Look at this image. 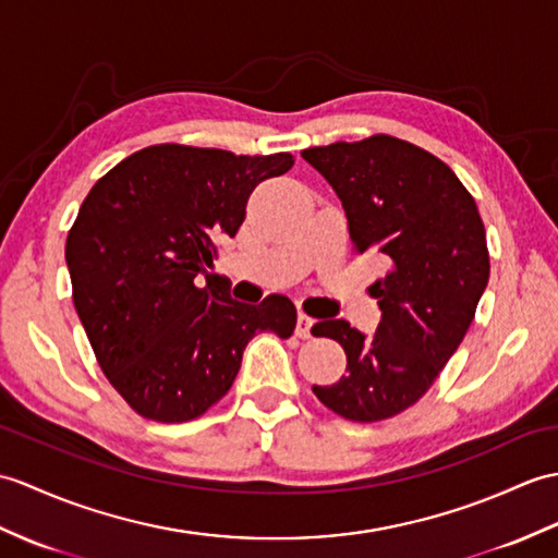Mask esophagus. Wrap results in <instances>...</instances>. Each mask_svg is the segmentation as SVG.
Wrapping results in <instances>:
<instances>
[{"label": "esophagus", "instance_id": "1", "mask_svg": "<svg viewBox=\"0 0 558 558\" xmlns=\"http://www.w3.org/2000/svg\"><path fill=\"white\" fill-rule=\"evenodd\" d=\"M314 318L311 316H306V314H302L300 311V316H296V328H294V335L296 338H302V340H308L311 338V328H314Z\"/></svg>", "mask_w": 558, "mask_h": 558}]
</instances>
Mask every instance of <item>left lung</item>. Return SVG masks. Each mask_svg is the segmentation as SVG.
<instances>
[{
    "label": "left lung",
    "instance_id": "obj_1",
    "mask_svg": "<svg viewBox=\"0 0 558 558\" xmlns=\"http://www.w3.org/2000/svg\"><path fill=\"white\" fill-rule=\"evenodd\" d=\"M302 157L340 197L354 250L387 266L371 288L378 330L342 318L311 328L347 354V375L314 395L347 421L392 418L427 392L473 323L489 280L483 218L457 173L407 140L373 135Z\"/></svg>",
    "mask_w": 558,
    "mask_h": 558
}]
</instances>
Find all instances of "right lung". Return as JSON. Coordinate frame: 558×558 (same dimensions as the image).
Listing matches in <instances>:
<instances>
[{
    "instance_id": "1",
    "label": "right lung",
    "mask_w": 558,
    "mask_h": 558,
    "mask_svg": "<svg viewBox=\"0 0 558 558\" xmlns=\"http://www.w3.org/2000/svg\"><path fill=\"white\" fill-rule=\"evenodd\" d=\"M292 163L288 151L154 145L89 190L66 240L73 304L104 375L140 416H202L230 390L256 332H294L288 296L242 304L206 270L216 240L235 238L254 187Z\"/></svg>"
}]
</instances>
